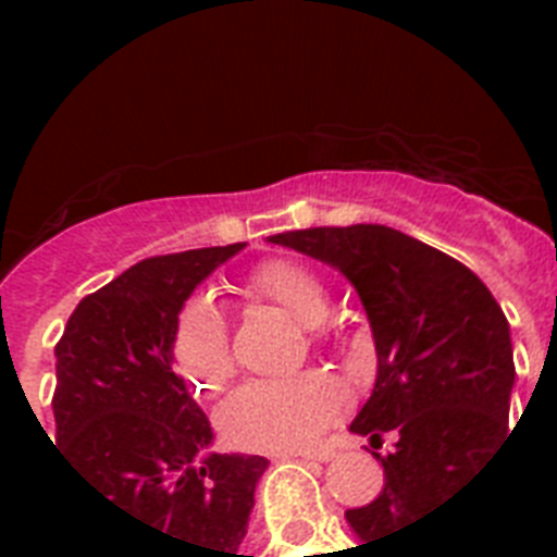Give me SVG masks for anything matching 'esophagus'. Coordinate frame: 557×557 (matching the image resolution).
<instances>
[{
    "mask_svg": "<svg viewBox=\"0 0 557 557\" xmlns=\"http://www.w3.org/2000/svg\"><path fill=\"white\" fill-rule=\"evenodd\" d=\"M283 457H297V459H309V462H330L335 457V450L321 448V450H295V454H283Z\"/></svg>",
    "mask_w": 557,
    "mask_h": 557,
    "instance_id": "34e87169",
    "label": "esophagus"
}]
</instances>
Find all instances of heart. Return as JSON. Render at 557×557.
I'll list each match as a JSON object with an SVG mask.
<instances>
[{
  "label": "heart",
  "mask_w": 557,
  "mask_h": 557,
  "mask_svg": "<svg viewBox=\"0 0 557 557\" xmlns=\"http://www.w3.org/2000/svg\"><path fill=\"white\" fill-rule=\"evenodd\" d=\"M243 295L286 309L304 326L330 314V288L295 260H265L243 280ZM170 358L196 396H216L234 372L225 314L208 295L182 304L170 330ZM347 410V389L323 372L248 381L222 401L219 433L234 448L297 450L312 445Z\"/></svg>",
  "instance_id": "obj_1"
}]
</instances>
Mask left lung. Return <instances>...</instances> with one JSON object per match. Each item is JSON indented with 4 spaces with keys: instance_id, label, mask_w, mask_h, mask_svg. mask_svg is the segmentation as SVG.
Segmentation results:
<instances>
[{
    "instance_id": "obj_1",
    "label": "left lung",
    "mask_w": 557,
    "mask_h": 557,
    "mask_svg": "<svg viewBox=\"0 0 557 557\" xmlns=\"http://www.w3.org/2000/svg\"><path fill=\"white\" fill-rule=\"evenodd\" d=\"M269 243L338 269L375 341V387L349 424L381 445L384 488L347 511L358 541L387 537L450 500L509 436V321L474 271L387 225L306 227ZM361 546V544H358Z\"/></svg>"
}]
</instances>
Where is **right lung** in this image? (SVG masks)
<instances>
[{"instance_id":"add662e5","label":"right lung","mask_w":557,"mask_h":557,"mask_svg":"<svg viewBox=\"0 0 557 557\" xmlns=\"http://www.w3.org/2000/svg\"><path fill=\"white\" fill-rule=\"evenodd\" d=\"M245 243L150 257L83 297L54 347L57 448L109 506L187 557L243 555L265 457L213 454L208 416L170 358L193 288Z\"/></svg>"}]
</instances>
